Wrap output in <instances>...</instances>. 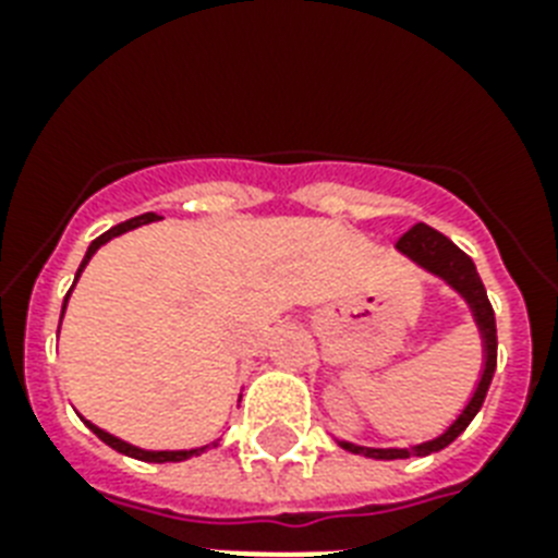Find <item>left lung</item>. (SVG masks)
<instances>
[{
  "instance_id": "8db88e82",
  "label": "left lung",
  "mask_w": 558,
  "mask_h": 558,
  "mask_svg": "<svg viewBox=\"0 0 558 558\" xmlns=\"http://www.w3.org/2000/svg\"><path fill=\"white\" fill-rule=\"evenodd\" d=\"M397 252L402 257L420 266L423 271L434 275V278H440L451 292H458L463 301H466L469 313H472V322H475L477 332H481V348H484V365H481V376H477V385L472 390V397L466 399V405L460 408V414L451 420L446 428H442L437 437L432 440L416 442V446H408V449H371V446H356V442L350 440H339L344 451H353V454H362V458H373V460H405V458H425V454H434V451L446 449L449 442H454L460 434L466 432V425L475 420V414L481 411L486 399V390L493 385V373H495V362H498V332H495V313L493 304H489V298H486L484 280L477 275L475 263L469 257L466 252H460L458 245L451 243L449 236L440 234V231H434L432 226H414L408 234L399 236Z\"/></svg>"
}]
</instances>
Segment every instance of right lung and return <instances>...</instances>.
<instances>
[{
    "label": "right lung",
    "mask_w": 558,
    "mask_h": 558,
    "mask_svg": "<svg viewBox=\"0 0 558 558\" xmlns=\"http://www.w3.org/2000/svg\"><path fill=\"white\" fill-rule=\"evenodd\" d=\"M156 219H161V217H156V214H142V217H133V219H126V222H118L116 228H109V231H104V234H100L98 240H92L89 248H86V254H83L81 269H77V275H74V283L81 280L83 269H86V263L92 260V254L98 252L100 245H107L109 240H112V236L126 234V231H133V228L147 226V222H156ZM74 283H72V289H74ZM72 289H69V295H72ZM69 295H65V301H63V313H65V304H69ZM60 322H63V318H60ZM57 336H60V330H57ZM81 420H83V423H86V428H89L92 434H98L100 440L107 442L109 449L121 451V454H126V458L144 460V463H179V460L196 458V454H202V451L210 449V446H217V442H219V440H214V442H208V446H199V449H161V451H156V449H138V446H133V442L121 440V437H116V434H109V432H104V428H98V425L89 423L86 416H81Z\"/></svg>",
    "instance_id": "right-lung-1"
}]
</instances>
